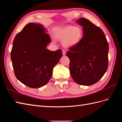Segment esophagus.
<instances>
[{"mask_svg":"<svg viewBox=\"0 0 122 122\" xmlns=\"http://www.w3.org/2000/svg\"><path fill=\"white\" fill-rule=\"evenodd\" d=\"M62 52H63V55H66V51H65V50H63V51H62Z\"/></svg>","mask_w":122,"mask_h":122,"instance_id":"34e87169","label":"esophagus"}]
</instances>
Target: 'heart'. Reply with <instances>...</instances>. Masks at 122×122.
Wrapping results in <instances>:
<instances>
[{"instance_id":"obj_1","label":"heart","mask_w":122,"mask_h":122,"mask_svg":"<svg viewBox=\"0 0 122 122\" xmlns=\"http://www.w3.org/2000/svg\"><path fill=\"white\" fill-rule=\"evenodd\" d=\"M83 35L81 27L67 26L56 29L54 31V37L59 40L63 39L62 43L65 47L76 46L81 41Z\"/></svg>"}]
</instances>
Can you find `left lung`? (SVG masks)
I'll list each match as a JSON object with an SVG mask.
<instances>
[{"label": "left lung", "mask_w": 122, "mask_h": 122, "mask_svg": "<svg viewBox=\"0 0 122 122\" xmlns=\"http://www.w3.org/2000/svg\"><path fill=\"white\" fill-rule=\"evenodd\" d=\"M77 23L83 26L84 34L81 41L66 53L70 75L76 83L92 85L107 70L109 44L102 29L90 20L81 18Z\"/></svg>", "instance_id": "1"}]
</instances>
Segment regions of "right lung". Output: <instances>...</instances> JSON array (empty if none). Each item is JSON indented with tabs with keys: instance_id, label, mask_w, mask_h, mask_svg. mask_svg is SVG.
<instances>
[{
	"instance_id": "add662e5",
	"label": "right lung",
	"mask_w": 122,
	"mask_h": 122,
	"mask_svg": "<svg viewBox=\"0 0 122 122\" xmlns=\"http://www.w3.org/2000/svg\"><path fill=\"white\" fill-rule=\"evenodd\" d=\"M44 30L39 24L28 23L13 40L11 59L15 76L30 88L41 87L49 81L63 55L61 49L46 48L51 40Z\"/></svg>"
}]
</instances>
